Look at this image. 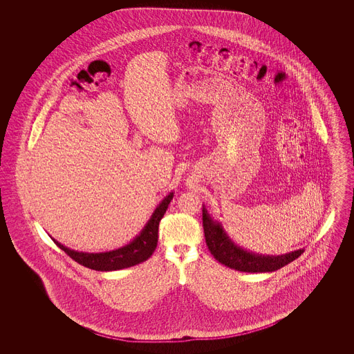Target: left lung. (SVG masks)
Listing matches in <instances>:
<instances>
[{"label":"left lung","instance_id":"obj_1","mask_svg":"<svg viewBox=\"0 0 354 354\" xmlns=\"http://www.w3.org/2000/svg\"><path fill=\"white\" fill-rule=\"evenodd\" d=\"M203 228L205 243L211 254L228 268L240 270V272H273L280 270L286 264L292 263L301 256L304 250L295 252L286 253L281 256H261L252 252H247L240 247L235 245L219 224L214 223L208 216L207 211L203 209Z\"/></svg>","mask_w":354,"mask_h":354}]
</instances>
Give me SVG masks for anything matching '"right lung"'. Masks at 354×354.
Masks as SVG:
<instances>
[{
  "instance_id": "add662e5",
  "label": "right lung",
  "mask_w": 354,
  "mask_h": 354,
  "mask_svg": "<svg viewBox=\"0 0 354 354\" xmlns=\"http://www.w3.org/2000/svg\"><path fill=\"white\" fill-rule=\"evenodd\" d=\"M172 192L169 196L163 199V202L158 205V208L153 211L151 219L146 224L140 235L136 236L134 241L127 244L123 248H119L115 251L102 253H84L77 252L73 250H68L55 241H53L68 254L74 261L78 264L84 266L86 268L95 270H117L134 267L136 264H140L146 261L151 256L156 245H158V228H159V221L165 216L169 204L172 201Z\"/></svg>"
}]
</instances>
